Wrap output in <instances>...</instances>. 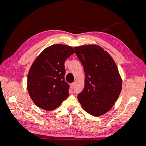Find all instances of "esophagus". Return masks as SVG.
I'll use <instances>...</instances> for the list:
<instances>
[{"label":"esophagus","instance_id":"esophagus-1","mask_svg":"<svg viewBox=\"0 0 146 146\" xmlns=\"http://www.w3.org/2000/svg\"><path fill=\"white\" fill-rule=\"evenodd\" d=\"M70 86H71V88H72V89H73V88H74V86H75V83H71V85H70Z\"/></svg>","mask_w":146,"mask_h":146}]
</instances>
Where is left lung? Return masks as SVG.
I'll list each match as a JSON object with an SVG mask.
<instances>
[{
  "instance_id": "8db88e82",
  "label": "left lung",
  "mask_w": 146,
  "mask_h": 146,
  "mask_svg": "<svg viewBox=\"0 0 146 146\" xmlns=\"http://www.w3.org/2000/svg\"><path fill=\"white\" fill-rule=\"evenodd\" d=\"M85 72V87L77 96L83 108L99 116L110 111L122 90V78L117 66L100 46L91 44L74 47Z\"/></svg>"
}]
</instances>
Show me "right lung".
<instances>
[{
  "label": "right lung",
  "instance_id": "right-lung-1",
  "mask_svg": "<svg viewBox=\"0 0 146 146\" xmlns=\"http://www.w3.org/2000/svg\"><path fill=\"white\" fill-rule=\"evenodd\" d=\"M74 52L69 46L54 44L46 48L34 61L28 74L27 90L38 107L51 111L69 96L64 62Z\"/></svg>",
  "mask_w": 146,
  "mask_h": 146
}]
</instances>
